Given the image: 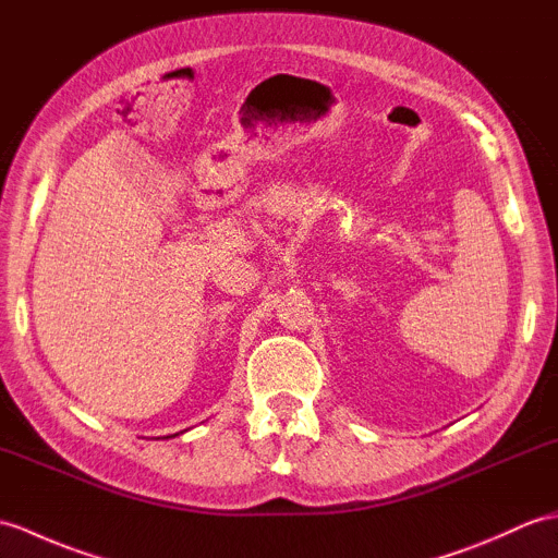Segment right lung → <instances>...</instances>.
Listing matches in <instances>:
<instances>
[{"label": "right lung", "instance_id": "obj_1", "mask_svg": "<svg viewBox=\"0 0 558 558\" xmlns=\"http://www.w3.org/2000/svg\"><path fill=\"white\" fill-rule=\"evenodd\" d=\"M178 435V433H175ZM175 435H166V437H175Z\"/></svg>", "mask_w": 558, "mask_h": 558}]
</instances>
